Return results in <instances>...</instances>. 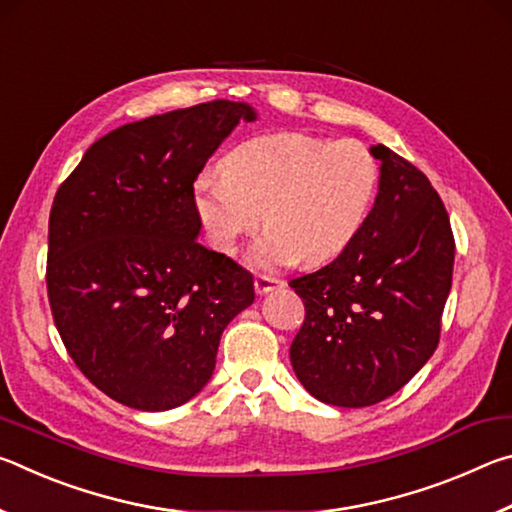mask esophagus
<instances>
[{"label": "esophagus", "mask_w": 512, "mask_h": 512, "mask_svg": "<svg viewBox=\"0 0 512 512\" xmlns=\"http://www.w3.org/2000/svg\"><path fill=\"white\" fill-rule=\"evenodd\" d=\"M284 287V282L280 277H273V275H255V291L259 296H264V293H271L275 289Z\"/></svg>", "instance_id": "esophagus-1"}]
</instances>
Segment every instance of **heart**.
Masks as SVG:
<instances>
[{"label": "heart", "instance_id": "obj_1", "mask_svg": "<svg viewBox=\"0 0 512 512\" xmlns=\"http://www.w3.org/2000/svg\"><path fill=\"white\" fill-rule=\"evenodd\" d=\"M379 162L359 140L282 131L239 142L221 173L194 183V203L207 239L235 253L264 219L250 250L259 268L332 262L361 235L379 189Z\"/></svg>", "mask_w": 512, "mask_h": 512}]
</instances>
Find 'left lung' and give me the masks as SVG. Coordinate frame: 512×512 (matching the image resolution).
Instances as JSON below:
<instances>
[{"mask_svg":"<svg viewBox=\"0 0 512 512\" xmlns=\"http://www.w3.org/2000/svg\"><path fill=\"white\" fill-rule=\"evenodd\" d=\"M379 194L354 244L289 287L305 302L291 366L316 400L361 409L409 384L438 348L454 235L429 178L386 146Z\"/></svg>","mask_w":512,"mask_h":512,"instance_id":"8db88e82","label":"left lung"}]
</instances>
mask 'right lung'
Returning a JSON list of instances; mask_svg holds the SVG:
<instances>
[{
	"label": "right lung",
	"instance_id": "obj_1",
	"mask_svg": "<svg viewBox=\"0 0 512 512\" xmlns=\"http://www.w3.org/2000/svg\"><path fill=\"white\" fill-rule=\"evenodd\" d=\"M248 103L216 99L101 137L58 187L47 296L69 357L99 391L169 411L210 381L253 275L196 241L194 180Z\"/></svg>",
	"mask_w": 512,
	"mask_h": 512
}]
</instances>
